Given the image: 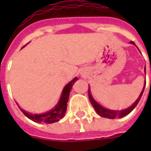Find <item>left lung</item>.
I'll return each mask as SVG.
<instances>
[{
  "label": "left lung",
  "instance_id": "1",
  "mask_svg": "<svg viewBox=\"0 0 151 151\" xmlns=\"http://www.w3.org/2000/svg\"><path fill=\"white\" fill-rule=\"evenodd\" d=\"M130 43L133 44L134 45H136V44L134 43L133 41H130ZM145 73H146V70H145ZM145 85H146V80H145ZM145 85L143 86V91L141 92L139 98L136 100V102L131 106H129L128 109H124V110H109V109H106V108L103 107L100 104L97 103L96 101L93 99V97L92 96V93H91V91H90V88L88 86V97H89V100L90 103H92V106L94 107L95 110L96 111V113L99 116L103 117H106V118H110V119H114V118H121V117H123L124 116H126L127 114H129V113H131L132 110H134V108L136 107L138 103L140 100L141 97L143 96V91H144V88H145Z\"/></svg>",
  "mask_w": 151,
  "mask_h": 151
}]
</instances>
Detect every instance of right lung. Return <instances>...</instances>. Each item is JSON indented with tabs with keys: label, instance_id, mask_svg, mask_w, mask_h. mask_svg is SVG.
Listing matches in <instances>:
<instances>
[{
	"label": "right lung",
	"instance_id": "add662e5",
	"mask_svg": "<svg viewBox=\"0 0 151 151\" xmlns=\"http://www.w3.org/2000/svg\"><path fill=\"white\" fill-rule=\"evenodd\" d=\"M25 46H23V47H25ZM77 80H78V78H74L73 80L70 81L64 87L63 92H62L61 97H60L58 103L53 109H52L48 112L40 114H29V113L27 112L26 110L21 109L19 106H18L20 109V110L24 114L25 116H27L29 119L35 122H38V123L44 122L46 124H52L54 122H59V120L62 119L65 115V113H66V109H67V103H68L69 96H70V90L72 89L73 84Z\"/></svg>",
	"mask_w": 151,
	"mask_h": 151
}]
</instances>
